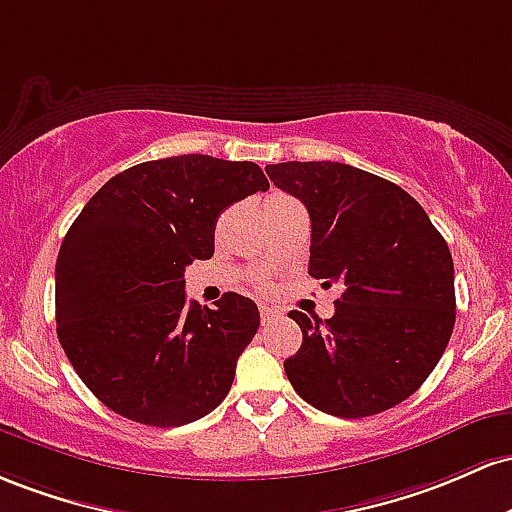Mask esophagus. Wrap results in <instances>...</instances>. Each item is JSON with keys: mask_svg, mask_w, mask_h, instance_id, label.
Here are the masks:
<instances>
[{"mask_svg": "<svg viewBox=\"0 0 512 512\" xmlns=\"http://www.w3.org/2000/svg\"><path fill=\"white\" fill-rule=\"evenodd\" d=\"M278 317H280L278 309H273V307H261V324H263V326H268V324H271V321H275Z\"/></svg>", "mask_w": 512, "mask_h": 512, "instance_id": "obj_1", "label": "esophagus"}]
</instances>
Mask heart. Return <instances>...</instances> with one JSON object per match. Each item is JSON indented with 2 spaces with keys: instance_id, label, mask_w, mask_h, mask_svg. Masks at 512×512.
<instances>
[{
  "instance_id": "obj_1",
  "label": "heart",
  "mask_w": 512,
  "mask_h": 512,
  "mask_svg": "<svg viewBox=\"0 0 512 512\" xmlns=\"http://www.w3.org/2000/svg\"><path fill=\"white\" fill-rule=\"evenodd\" d=\"M275 198H280V195H275ZM271 200H273V198H271Z\"/></svg>"
}]
</instances>
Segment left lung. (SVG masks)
I'll return each mask as SVG.
<instances>
[{"label": "left lung", "mask_w": 512, "mask_h": 512, "mask_svg": "<svg viewBox=\"0 0 512 512\" xmlns=\"http://www.w3.org/2000/svg\"><path fill=\"white\" fill-rule=\"evenodd\" d=\"M312 220L309 275L341 283L331 319L290 312L302 346L295 392L341 418L382 413L416 392L455 329V266L426 210L396 183L341 162L268 164Z\"/></svg>", "instance_id": "1"}]
</instances>
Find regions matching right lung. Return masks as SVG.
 Returning a JSON list of instances; mask_svg holds the SVG:
<instances>
[{"instance_id":"add662e5","label":"right lung","mask_w":512,"mask_h":512,"mask_svg":"<svg viewBox=\"0 0 512 512\" xmlns=\"http://www.w3.org/2000/svg\"><path fill=\"white\" fill-rule=\"evenodd\" d=\"M268 179L254 162L208 154L120 171L84 205L55 266L57 338L101 404L135 423L186 426L232 387L256 336V302L225 292L186 302L193 258L212 256L220 212Z\"/></svg>"}]
</instances>
